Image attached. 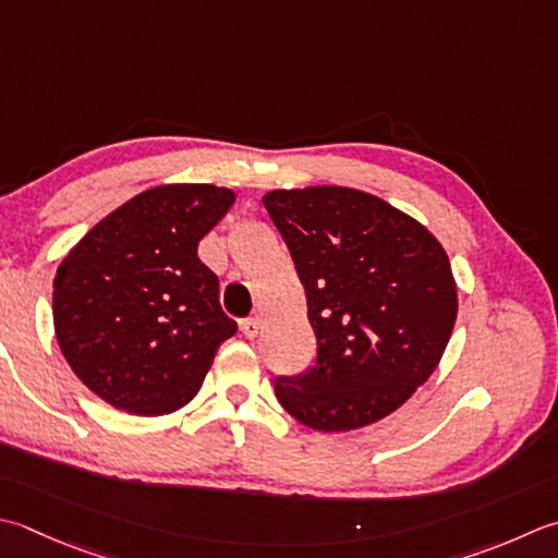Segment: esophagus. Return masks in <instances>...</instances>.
<instances>
[{"label":"esophagus","instance_id":"34e87169","mask_svg":"<svg viewBox=\"0 0 558 558\" xmlns=\"http://www.w3.org/2000/svg\"><path fill=\"white\" fill-rule=\"evenodd\" d=\"M242 331H244L246 338H251V341H254V338L260 331V319H258V316H251V319H244L242 322Z\"/></svg>","mask_w":558,"mask_h":558}]
</instances>
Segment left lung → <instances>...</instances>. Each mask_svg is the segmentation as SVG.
<instances>
[{
	"label": "left lung",
	"mask_w": 558,
	"mask_h": 558,
	"mask_svg": "<svg viewBox=\"0 0 558 558\" xmlns=\"http://www.w3.org/2000/svg\"><path fill=\"white\" fill-rule=\"evenodd\" d=\"M264 205L316 336L310 373L276 379L280 407L322 433L381 421L435 373L452 336L457 286L442 244L395 205L343 185L270 191Z\"/></svg>",
	"instance_id": "obj_1"
}]
</instances>
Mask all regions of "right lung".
I'll return each instance as SVG.
<instances>
[{
	"label": "right lung",
	"instance_id": "add662e5",
	"mask_svg": "<svg viewBox=\"0 0 558 558\" xmlns=\"http://www.w3.org/2000/svg\"><path fill=\"white\" fill-rule=\"evenodd\" d=\"M234 191L167 183L94 225L52 280V322L74 375L113 409L163 416L203 385L217 348L236 333L220 282L198 258Z\"/></svg>",
	"mask_w": 558,
	"mask_h": 558
}]
</instances>
